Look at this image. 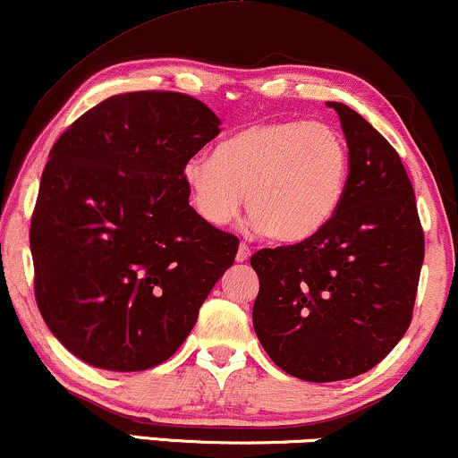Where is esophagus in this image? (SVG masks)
Listing matches in <instances>:
<instances>
[{
  "instance_id": "obj_1",
  "label": "esophagus",
  "mask_w": 458,
  "mask_h": 458,
  "mask_svg": "<svg viewBox=\"0 0 458 458\" xmlns=\"http://www.w3.org/2000/svg\"><path fill=\"white\" fill-rule=\"evenodd\" d=\"M248 259H250V248H248L246 244H240L238 255H235V261L244 263V261H248Z\"/></svg>"
}]
</instances>
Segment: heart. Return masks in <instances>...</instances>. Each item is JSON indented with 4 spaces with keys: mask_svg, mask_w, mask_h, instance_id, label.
<instances>
[{
    "mask_svg": "<svg viewBox=\"0 0 458 458\" xmlns=\"http://www.w3.org/2000/svg\"><path fill=\"white\" fill-rule=\"evenodd\" d=\"M350 172L348 146L335 129L310 121L248 125L210 155L184 163L195 212L212 227L238 216L274 242L295 244L318 233L340 210Z\"/></svg>",
    "mask_w": 458,
    "mask_h": 458,
    "instance_id": "b5f03b06",
    "label": "heart"
}]
</instances>
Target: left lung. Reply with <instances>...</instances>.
<instances>
[{"instance_id":"1","label":"left lung","mask_w":458,"mask_h":458,"mask_svg":"<svg viewBox=\"0 0 458 458\" xmlns=\"http://www.w3.org/2000/svg\"><path fill=\"white\" fill-rule=\"evenodd\" d=\"M327 106L340 116L350 157L340 210L312 238L250 257L259 342L280 369L306 382L360 376L397 346L425 259L397 150L346 104Z\"/></svg>"}]
</instances>
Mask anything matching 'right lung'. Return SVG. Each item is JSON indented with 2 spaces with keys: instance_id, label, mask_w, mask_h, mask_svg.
<instances>
[{
  "instance_id": "right-lung-1",
  "label": "right lung",
  "mask_w": 458,
  "mask_h": 458,
  "mask_svg": "<svg viewBox=\"0 0 458 458\" xmlns=\"http://www.w3.org/2000/svg\"><path fill=\"white\" fill-rule=\"evenodd\" d=\"M220 133L199 99L135 91L101 101L56 140L30 244L36 301L84 363L142 371L182 346L238 238L189 206L184 163Z\"/></svg>"
}]
</instances>
